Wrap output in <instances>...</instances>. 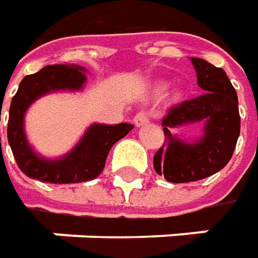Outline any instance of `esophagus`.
<instances>
[{
  "label": "esophagus",
  "instance_id": "1",
  "mask_svg": "<svg viewBox=\"0 0 258 258\" xmlns=\"http://www.w3.org/2000/svg\"><path fill=\"white\" fill-rule=\"evenodd\" d=\"M149 121H150V117H149V114H147V112H144V111L137 112V114H136V117H134V124H136L137 127L146 125Z\"/></svg>",
  "mask_w": 258,
  "mask_h": 258
}]
</instances>
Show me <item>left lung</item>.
<instances>
[{
  "label": "left lung",
  "instance_id": "obj_1",
  "mask_svg": "<svg viewBox=\"0 0 258 258\" xmlns=\"http://www.w3.org/2000/svg\"><path fill=\"white\" fill-rule=\"evenodd\" d=\"M198 86L205 92L173 107L163 118L166 146L154 154L157 174L167 182L186 183L219 172L232 157L240 136L238 98L227 73L204 59L190 57ZM201 122L203 136L183 141L171 131L177 126Z\"/></svg>",
  "mask_w": 258,
  "mask_h": 258
}]
</instances>
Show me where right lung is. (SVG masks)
Wrapping results in <instances>:
<instances>
[{"label": "right lung", "mask_w": 258, "mask_h": 258, "mask_svg": "<svg viewBox=\"0 0 258 258\" xmlns=\"http://www.w3.org/2000/svg\"><path fill=\"white\" fill-rule=\"evenodd\" d=\"M86 69L79 64H49L26 76L10 105L7 137L14 159L28 177L49 183H79L98 177L111 147L125 137L133 124H91L72 150L57 159L41 156L28 143L24 117L39 98L51 92H79L86 84Z\"/></svg>", "instance_id": "add662e5"}]
</instances>
